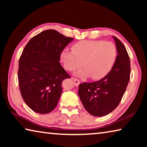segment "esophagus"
Wrapping results in <instances>:
<instances>
[{
  "instance_id": "1",
  "label": "esophagus",
  "mask_w": 147,
  "mask_h": 147,
  "mask_svg": "<svg viewBox=\"0 0 147 147\" xmlns=\"http://www.w3.org/2000/svg\"><path fill=\"white\" fill-rule=\"evenodd\" d=\"M74 86H76V87H78L79 86L80 83V81L78 79L74 78Z\"/></svg>"
}]
</instances>
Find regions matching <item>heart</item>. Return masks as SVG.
Returning <instances> with one entry per match:
<instances>
[{
	"mask_svg": "<svg viewBox=\"0 0 147 147\" xmlns=\"http://www.w3.org/2000/svg\"><path fill=\"white\" fill-rule=\"evenodd\" d=\"M71 50H65L61 53L64 68L68 71H73L82 64L84 68L76 75L91 76L93 80L105 77L113 67L117 55L115 45L102 40L78 41L72 46Z\"/></svg>",
	"mask_w": 147,
	"mask_h": 147,
	"instance_id": "b5f03b06",
	"label": "heart"
}]
</instances>
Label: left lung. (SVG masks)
I'll use <instances>...</instances> for the list:
<instances>
[{
	"instance_id": "obj_1",
	"label": "left lung",
	"mask_w": 147,
	"mask_h": 147,
	"mask_svg": "<svg viewBox=\"0 0 147 147\" xmlns=\"http://www.w3.org/2000/svg\"><path fill=\"white\" fill-rule=\"evenodd\" d=\"M113 37L118 54L110 72L100 80L79 85L78 95L84 108L95 117L108 115L118 106L130 80L128 54L122 42Z\"/></svg>"
}]
</instances>
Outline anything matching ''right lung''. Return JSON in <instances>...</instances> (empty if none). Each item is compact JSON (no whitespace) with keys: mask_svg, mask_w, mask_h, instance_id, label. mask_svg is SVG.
<instances>
[{"mask_svg":"<svg viewBox=\"0 0 147 147\" xmlns=\"http://www.w3.org/2000/svg\"><path fill=\"white\" fill-rule=\"evenodd\" d=\"M73 40L47 30L33 37L23 49L19 61V86L24 101L35 112L49 113L58 104L62 82L71 78L59 63L60 55Z\"/></svg>","mask_w":147,"mask_h":147,"instance_id":"right-lung-1","label":"right lung"}]
</instances>
